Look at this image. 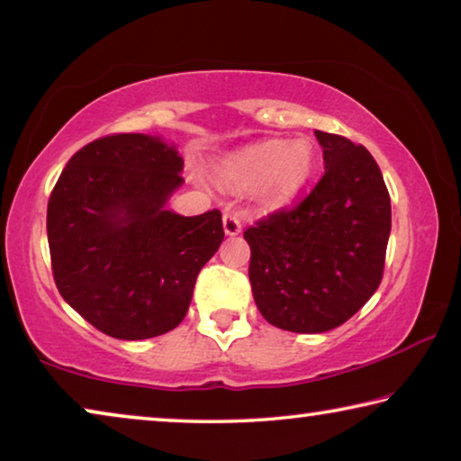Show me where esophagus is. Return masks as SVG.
Here are the masks:
<instances>
[{"instance_id":"obj_1","label":"esophagus","mask_w":461,"mask_h":461,"mask_svg":"<svg viewBox=\"0 0 461 461\" xmlns=\"http://www.w3.org/2000/svg\"><path fill=\"white\" fill-rule=\"evenodd\" d=\"M223 230H225V233H228V236H238V233L241 231L240 217L236 213H231V212L223 213Z\"/></svg>"}]
</instances>
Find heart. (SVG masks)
Here are the masks:
<instances>
[{
    "label": "heart",
    "mask_w": 461,
    "mask_h": 461,
    "mask_svg": "<svg viewBox=\"0 0 461 461\" xmlns=\"http://www.w3.org/2000/svg\"><path fill=\"white\" fill-rule=\"evenodd\" d=\"M315 150L307 140H268L233 156L221 168L223 181L238 191H254L267 207L291 203L307 185Z\"/></svg>",
    "instance_id": "1"
}]
</instances>
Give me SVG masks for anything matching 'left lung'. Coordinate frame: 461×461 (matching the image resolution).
Segmentation results:
<instances>
[{"mask_svg": "<svg viewBox=\"0 0 461 461\" xmlns=\"http://www.w3.org/2000/svg\"><path fill=\"white\" fill-rule=\"evenodd\" d=\"M325 173L305 199L244 231L249 285L270 325L323 333L357 313L384 272L390 194L372 154L315 130Z\"/></svg>", "mask_w": 461, "mask_h": 461, "instance_id": "obj_1", "label": "left lung"}]
</instances>
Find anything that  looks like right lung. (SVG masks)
I'll list each match as a JSON object with an SVG mask.
<instances>
[{
    "label": "right lung",
    "mask_w": 461,
    "mask_h": 461,
    "mask_svg": "<svg viewBox=\"0 0 461 461\" xmlns=\"http://www.w3.org/2000/svg\"><path fill=\"white\" fill-rule=\"evenodd\" d=\"M183 165L160 138L112 134L83 146L54 185L46 212L54 283L105 335L148 339L175 330L223 241L217 209L194 217L167 209Z\"/></svg>",
    "instance_id": "right-lung-1"
}]
</instances>
